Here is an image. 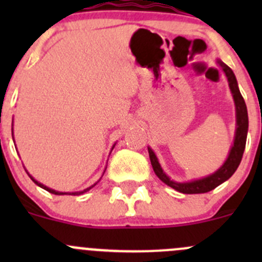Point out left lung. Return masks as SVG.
<instances>
[{"label": "left lung", "mask_w": 262, "mask_h": 262, "mask_svg": "<svg viewBox=\"0 0 262 262\" xmlns=\"http://www.w3.org/2000/svg\"><path fill=\"white\" fill-rule=\"evenodd\" d=\"M223 72L226 73L227 78H228L229 89H231L232 96H233L234 105H236V134H234V142L229 150L228 158L226 162L212 173V175L207 176V178L199 179V180H194L190 182H176L171 180L165 172H163L162 167H161L160 162H158L157 157H156L155 152L148 147V153H149V160L152 163V167L157 178L161 181L165 182L170 187L175 189L176 191H180L182 194H203V192H208L210 190L215 189L224 181L228 180L234 172H236L237 167L239 166L244 156V150L246 147V139H247V130H248V115H247V107H246L245 100L242 97L241 92H239L238 84H237L236 76H234L233 71L223 63L222 60H216Z\"/></svg>", "instance_id": "left-lung-1"}]
</instances>
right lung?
I'll return each instance as SVG.
<instances>
[{
	"label": "right lung",
	"mask_w": 262,
	"mask_h": 262,
	"mask_svg": "<svg viewBox=\"0 0 262 262\" xmlns=\"http://www.w3.org/2000/svg\"><path fill=\"white\" fill-rule=\"evenodd\" d=\"M12 139H14V133H12ZM114 147H115V144H114V146H113V148H114ZM113 148H112V149H113ZM28 175L30 176V179H31V180H33L34 182H35V184L38 185V186L43 187L44 190H47V191L52 192V194H54V195H80V194H83V192L89 191V190L91 189V187H94V185H92V186H90V187H87V189H84L83 191H77V192H60V191H55V190H53V189H49V187H47L46 185H43V184H40V182H38V181H36L35 179H34L33 176H31L30 173H29V172H28ZM95 185H96V184H95Z\"/></svg>",
	"instance_id": "right-lung-1"
}]
</instances>
